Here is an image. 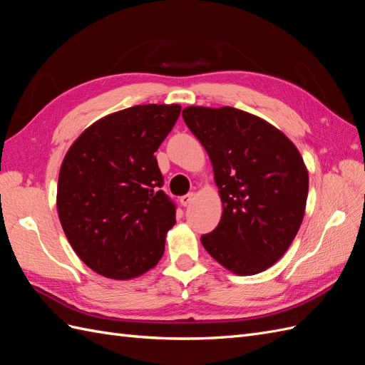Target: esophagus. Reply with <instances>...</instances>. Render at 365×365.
<instances>
[{
	"label": "esophagus",
	"mask_w": 365,
	"mask_h": 365,
	"mask_svg": "<svg viewBox=\"0 0 365 365\" xmlns=\"http://www.w3.org/2000/svg\"><path fill=\"white\" fill-rule=\"evenodd\" d=\"M192 200H194V194H192V192L186 194V195H182V197H180V203H182V207H188V205H190Z\"/></svg>",
	"instance_id": "1"
}]
</instances>
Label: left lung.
I'll return each mask as SVG.
<instances>
[{"instance_id": "left-lung-1", "label": "left lung", "mask_w": 365, "mask_h": 365, "mask_svg": "<svg viewBox=\"0 0 365 365\" xmlns=\"http://www.w3.org/2000/svg\"><path fill=\"white\" fill-rule=\"evenodd\" d=\"M183 120L207 149L223 212L200 242L239 276H253L284 256L301 227L308 171L282 130L231 106L185 108Z\"/></svg>"}]
</instances>
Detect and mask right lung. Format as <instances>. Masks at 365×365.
<instances>
[{
    "label": "right lung",
    "instance_id": "1",
    "mask_svg": "<svg viewBox=\"0 0 365 365\" xmlns=\"http://www.w3.org/2000/svg\"><path fill=\"white\" fill-rule=\"evenodd\" d=\"M180 105H138L86 128L63 158L57 211L77 256L93 272L128 280L154 268L175 207L160 190L154 153Z\"/></svg>",
    "mask_w": 365,
    "mask_h": 365
}]
</instances>
